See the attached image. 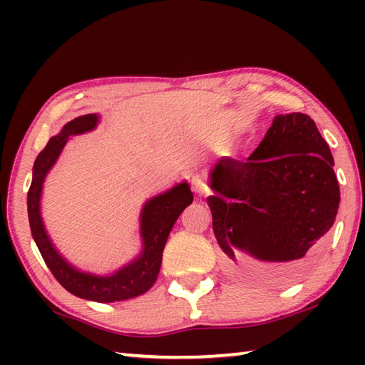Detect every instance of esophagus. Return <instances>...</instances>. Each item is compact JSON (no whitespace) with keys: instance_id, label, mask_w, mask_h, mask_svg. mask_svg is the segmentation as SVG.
Masks as SVG:
<instances>
[{"instance_id":"obj_1","label":"esophagus","mask_w":365,"mask_h":365,"mask_svg":"<svg viewBox=\"0 0 365 365\" xmlns=\"http://www.w3.org/2000/svg\"><path fill=\"white\" fill-rule=\"evenodd\" d=\"M191 190L195 191L196 195H206L207 193V185L205 180V175L202 174H193L191 175Z\"/></svg>"}]
</instances>
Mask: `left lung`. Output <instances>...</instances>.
<instances>
[{
  "label": "left lung",
  "mask_w": 365,
  "mask_h": 365,
  "mask_svg": "<svg viewBox=\"0 0 365 365\" xmlns=\"http://www.w3.org/2000/svg\"><path fill=\"white\" fill-rule=\"evenodd\" d=\"M215 240L240 275L292 279L335 222L339 185L327 141L307 114L274 117L245 160L222 158L209 172Z\"/></svg>",
  "instance_id": "left-lung-1"
}]
</instances>
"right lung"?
<instances>
[{
    "label": "right lung",
    "instance_id": "1",
    "mask_svg": "<svg viewBox=\"0 0 365 365\" xmlns=\"http://www.w3.org/2000/svg\"><path fill=\"white\" fill-rule=\"evenodd\" d=\"M100 115L85 114L67 122L61 132L49 138L34 164V175L27 195L30 232L45 259L48 269L67 292L78 298L96 302H114L130 299L150 289L158 279L163 251L172 227L193 202V193L187 182L177 183L170 190L148 200L140 214L141 251L130 262L122 265L109 275H96L72 265L53 245L41 217V193L48 172L56 164L71 137L95 130Z\"/></svg>",
    "mask_w": 365,
    "mask_h": 365
}]
</instances>
